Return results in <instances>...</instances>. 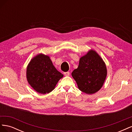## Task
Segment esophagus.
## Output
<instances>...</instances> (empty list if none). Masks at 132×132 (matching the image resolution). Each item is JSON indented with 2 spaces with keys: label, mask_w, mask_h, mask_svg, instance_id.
I'll list each match as a JSON object with an SVG mask.
<instances>
[{
  "label": "esophagus",
  "mask_w": 132,
  "mask_h": 132,
  "mask_svg": "<svg viewBox=\"0 0 132 132\" xmlns=\"http://www.w3.org/2000/svg\"><path fill=\"white\" fill-rule=\"evenodd\" d=\"M64 74L65 76H69L70 75V73L68 72V71H67V72H64Z\"/></svg>",
  "instance_id": "34e87169"
}]
</instances>
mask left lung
Masks as SVG:
<instances>
[{
    "mask_svg": "<svg viewBox=\"0 0 132 132\" xmlns=\"http://www.w3.org/2000/svg\"><path fill=\"white\" fill-rule=\"evenodd\" d=\"M79 89L87 94H93L100 89L107 76L105 62L94 50L80 58L77 69L71 73Z\"/></svg>",
    "mask_w": 132,
    "mask_h": 132,
    "instance_id": "1",
    "label": "left lung"
}]
</instances>
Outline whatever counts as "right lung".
<instances>
[{"instance_id":"obj_1","label":"right lung","mask_w":132,"mask_h":132,"mask_svg":"<svg viewBox=\"0 0 132 132\" xmlns=\"http://www.w3.org/2000/svg\"><path fill=\"white\" fill-rule=\"evenodd\" d=\"M28 82L37 93H50L63 75L53 65L50 57L39 54L31 60L27 68Z\"/></svg>"}]
</instances>
